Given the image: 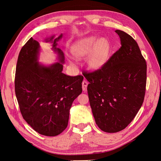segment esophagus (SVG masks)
<instances>
[{
  "mask_svg": "<svg viewBox=\"0 0 161 161\" xmlns=\"http://www.w3.org/2000/svg\"><path fill=\"white\" fill-rule=\"evenodd\" d=\"M88 82H87L86 80H84L83 81H82V90H83L84 91H86L87 90V86H88Z\"/></svg>",
  "mask_w": 161,
  "mask_h": 161,
  "instance_id": "1",
  "label": "esophagus"
}]
</instances>
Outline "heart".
Returning a JSON list of instances; mask_svg holds the SVG:
<instances>
[{
  "mask_svg": "<svg viewBox=\"0 0 161 161\" xmlns=\"http://www.w3.org/2000/svg\"><path fill=\"white\" fill-rule=\"evenodd\" d=\"M72 55L76 60L86 58V62L89 69H100L107 62L109 53V45L104 38L97 40V37L91 36L78 40L71 47ZM68 61L72 66H75L74 58H68Z\"/></svg>",
  "mask_w": 161,
  "mask_h": 161,
  "instance_id": "b5f03b06",
  "label": "heart"
}]
</instances>
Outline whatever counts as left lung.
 Returning <instances> with one entry per match:
<instances>
[{
	"mask_svg": "<svg viewBox=\"0 0 161 161\" xmlns=\"http://www.w3.org/2000/svg\"><path fill=\"white\" fill-rule=\"evenodd\" d=\"M119 49L100 69L82 75L89 82L87 92L95 122L105 132L125 129L142 105L147 65L137 42L116 30Z\"/></svg>",
	"mask_w": 161,
	"mask_h": 161,
	"instance_id": "8db88e82",
	"label": "left lung"
}]
</instances>
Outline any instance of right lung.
I'll use <instances>...</instances> for the list:
<instances>
[{
	"label": "right lung",
	"instance_id": "1",
	"mask_svg": "<svg viewBox=\"0 0 161 161\" xmlns=\"http://www.w3.org/2000/svg\"><path fill=\"white\" fill-rule=\"evenodd\" d=\"M61 35L46 39L59 54L60 62L46 66L38 62L40 43L31 37L19 52L14 91L23 119L42 135L55 136L68 125L73 101L82 92L83 76L62 73L64 53L57 48Z\"/></svg>",
	"mask_w": 161,
	"mask_h": 161
}]
</instances>
